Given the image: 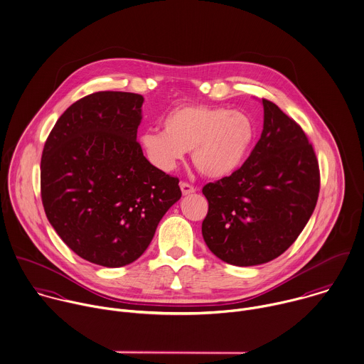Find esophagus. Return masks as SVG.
I'll use <instances>...</instances> for the list:
<instances>
[{
  "label": "esophagus",
  "mask_w": 364,
  "mask_h": 364,
  "mask_svg": "<svg viewBox=\"0 0 364 364\" xmlns=\"http://www.w3.org/2000/svg\"><path fill=\"white\" fill-rule=\"evenodd\" d=\"M179 186H181V191H182V193H183L185 196H186V195H192V193L196 192V189H195L191 183H188V182H181Z\"/></svg>",
  "instance_id": "esophagus-1"
}]
</instances>
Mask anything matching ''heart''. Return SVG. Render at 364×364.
I'll return each mask as SVG.
<instances>
[{"label": "heart", "mask_w": 364, "mask_h": 364, "mask_svg": "<svg viewBox=\"0 0 364 364\" xmlns=\"http://www.w3.org/2000/svg\"><path fill=\"white\" fill-rule=\"evenodd\" d=\"M255 138V124L242 112L206 105H183L164 119V129L141 135L148 159L171 171L192 149L196 169L208 178H223L242 166Z\"/></svg>", "instance_id": "1"}]
</instances>
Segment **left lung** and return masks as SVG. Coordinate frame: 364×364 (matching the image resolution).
I'll return each instance as SVG.
<instances>
[{
  "mask_svg": "<svg viewBox=\"0 0 364 364\" xmlns=\"http://www.w3.org/2000/svg\"><path fill=\"white\" fill-rule=\"evenodd\" d=\"M264 128L230 176L202 192L209 209L202 235L225 262L248 267L281 255L298 239L318 202L319 164L301 125L262 99Z\"/></svg>",
  "mask_w": 364,
  "mask_h": 364,
  "instance_id": "obj_1",
  "label": "left lung"
}]
</instances>
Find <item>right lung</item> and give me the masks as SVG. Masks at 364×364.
Returning <instances> with one entry per match:
<instances>
[{
    "mask_svg": "<svg viewBox=\"0 0 364 364\" xmlns=\"http://www.w3.org/2000/svg\"><path fill=\"white\" fill-rule=\"evenodd\" d=\"M144 97L97 92L55 124L41 159L46 218L79 257L103 267L135 261L166 210L179 179L155 168L136 141Z\"/></svg>",
    "mask_w": 364,
    "mask_h": 364,
    "instance_id": "obj_1",
    "label": "right lung"
}]
</instances>
